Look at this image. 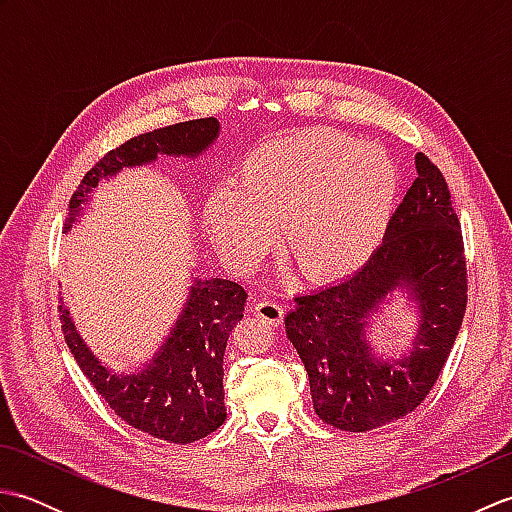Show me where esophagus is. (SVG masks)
Returning a JSON list of instances; mask_svg holds the SVG:
<instances>
[{"instance_id": "obj_1", "label": "esophagus", "mask_w": 512, "mask_h": 512, "mask_svg": "<svg viewBox=\"0 0 512 512\" xmlns=\"http://www.w3.org/2000/svg\"><path fill=\"white\" fill-rule=\"evenodd\" d=\"M255 317L264 319L270 325H281L284 323V308L275 301H259L255 306Z\"/></svg>"}]
</instances>
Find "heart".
<instances>
[{"mask_svg": "<svg viewBox=\"0 0 512 512\" xmlns=\"http://www.w3.org/2000/svg\"><path fill=\"white\" fill-rule=\"evenodd\" d=\"M400 173L380 147L334 129L270 138L239 160L204 204V224L222 255L250 266L281 226L284 253L312 284L356 275L383 242Z\"/></svg>", "mask_w": 512, "mask_h": 512, "instance_id": "obj_1", "label": "heart"}]
</instances>
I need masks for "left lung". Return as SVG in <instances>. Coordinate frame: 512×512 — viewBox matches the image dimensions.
Listing matches in <instances>:
<instances>
[{"instance_id": "8db88e82", "label": "left lung", "mask_w": 512, "mask_h": 512, "mask_svg": "<svg viewBox=\"0 0 512 512\" xmlns=\"http://www.w3.org/2000/svg\"><path fill=\"white\" fill-rule=\"evenodd\" d=\"M413 180L383 244L356 275L295 297L286 334L310 378L314 411L343 431H369L407 416L429 396L460 332L469 275L464 237L442 171L418 154ZM396 285L412 290L423 325L411 357L371 356L364 325Z\"/></svg>"}]
</instances>
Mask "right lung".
<instances>
[{
    "mask_svg": "<svg viewBox=\"0 0 512 512\" xmlns=\"http://www.w3.org/2000/svg\"><path fill=\"white\" fill-rule=\"evenodd\" d=\"M217 129L220 123L213 116L195 118L134 136L107 151L72 193L65 228H70L101 178L114 176L123 167L151 162L158 154H200L213 143ZM244 303L246 290L235 281H195L187 308L162 352L143 372L129 376H116L96 361L76 334L63 303L59 317L74 361L118 418L154 438L189 444L224 424V350L228 336L244 317Z\"/></svg>",
    "mask_w": 512,
    "mask_h": 512,
    "instance_id": "obj_1",
    "label": "right lung"
}]
</instances>
